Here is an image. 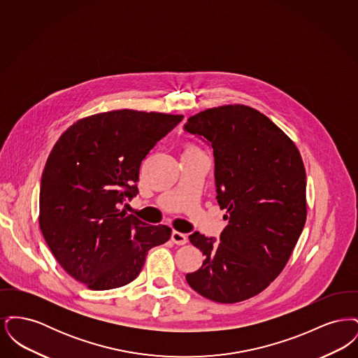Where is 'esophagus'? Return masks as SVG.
<instances>
[{
	"mask_svg": "<svg viewBox=\"0 0 358 358\" xmlns=\"http://www.w3.org/2000/svg\"><path fill=\"white\" fill-rule=\"evenodd\" d=\"M171 240H173V243H176L178 245H184V244H187V236L185 234H181L178 231H173L171 232Z\"/></svg>",
	"mask_w": 358,
	"mask_h": 358,
	"instance_id": "1",
	"label": "esophagus"
}]
</instances>
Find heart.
Listing matches in <instances>:
<instances>
[{"label": "heart", "instance_id": "1", "mask_svg": "<svg viewBox=\"0 0 358 358\" xmlns=\"http://www.w3.org/2000/svg\"><path fill=\"white\" fill-rule=\"evenodd\" d=\"M187 149H196V148H187Z\"/></svg>", "mask_w": 358, "mask_h": 358}]
</instances>
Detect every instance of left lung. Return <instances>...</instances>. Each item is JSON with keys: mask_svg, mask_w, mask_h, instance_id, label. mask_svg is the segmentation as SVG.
<instances>
[{"mask_svg": "<svg viewBox=\"0 0 358 358\" xmlns=\"http://www.w3.org/2000/svg\"><path fill=\"white\" fill-rule=\"evenodd\" d=\"M185 131L213 149L217 203L227 209L220 241L189 236L205 256L189 286L219 303L267 289L282 273L306 222V171L295 143L252 107L228 104L187 120Z\"/></svg>", "mask_w": 358, "mask_h": 358, "instance_id": "1", "label": "left lung"}]
</instances>
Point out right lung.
Returning a JSON list of instances; mask_svg holds the SVG:
<instances>
[{
  "label": "right lung",
  "instance_id": "right-lung-1",
  "mask_svg": "<svg viewBox=\"0 0 358 358\" xmlns=\"http://www.w3.org/2000/svg\"><path fill=\"white\" fill-rule=\"evenodd\" d=\"M184 115L114 110L75 122L55 143L41 177L38 222L57 263L88 289L133 282L168 225L120 210L138 193L145 157Z\"/></svg>",
  "mask_w": 358,
  "mask_h": 358
}]
</instances>
